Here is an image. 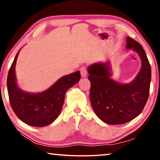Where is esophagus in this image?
Segmentation results:
<instances>
[{
    "instance_id": "34e87169",
    "label": "esophagus",
    "mask_w": 160,
    "mask_h": 160,
    "mask_svg": "<svg viewBox=\"0 0 160 160\" xmlns=\"http://www.w3.org/2000/svg\"><path fill=\"white\" fill-rule=\"evenodd\" d=\"M80 74L82 78H85L88 75V71H87V68L85 67H82L80 68Z\"/></svg>"
}]
</instances>
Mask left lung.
Masks as SVG:
<instances>
[{
  "label": "left lung",
  "instance_id": "8db88e82",
  "mask_svg": "<svg viewBox=\"0 0 160 160\" xmlns=\"http://www.w3.org/2000/svg\"><path fill=\"white\" fill-rule=\"evenodd\" d=\"M127 49L138 54L141 68L133 80L120 83L113 80L109 62L89 66L90 102L99 119L111 125L126 123L137 117L147 103L151 82V67L144 49L138 42L126 38Z\"/></svg>",
  "mask_w": 160,
  "mask_h": 160
}]
</instances>
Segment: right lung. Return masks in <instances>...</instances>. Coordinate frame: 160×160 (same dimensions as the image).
<instances>
[{
    "mask_svg": "<svg viewBox=\"0 0 160 160\" xmlns=\"http://www.w3.org/2000/svg\"><path fill=\"white\" fill-rule=\"evenodd\" d=\"M20 51L15 56L8 75L7 88L10 105L22 122L34 127L48 126L60 114L65 94L80 80V71L61 77L42 92H25L18 87L15 75V65Z\"/></svg>",
    "mask_w": 160,
    "mask_h": 160,
    "instance_id": "obj_1",
    "label": "right lung"
}]
</instances>
